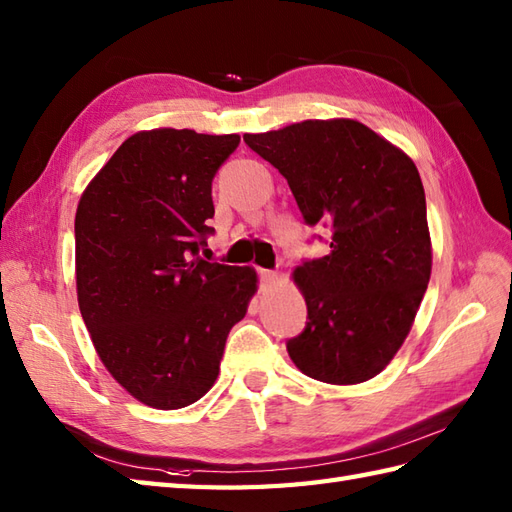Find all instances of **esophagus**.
<instances>
[{"label": "esophagus", "instance_id": "esophagus-1", "mask_svg": "<svg viewBox=\"0 0 512 512\" xmlns=\"http://www.w3.org/2000/svg\"><path fill=\"white\" fill-rule=\"evenodd\" d=\"M258 276H260V282H263V285H274V282H276V274H274V271H269V269H258Z\"/></svg>", "mask_w": 512, "mask_h": 512}]
</instances>
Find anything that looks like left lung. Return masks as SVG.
<instances>
[{"mask_svg": "<svg viewBox=\"0 0 512 512\" xmlns=\"http://www.w3.org/2000/svg\"><path fill=\"white\" fill-rule=\"evenodd\" d=\"M243 140L287 179L306 223L331 227V252L293 271L309 322L287 342L289 357L324 383L377 377L410 333L431 276L416 164L348 118L304 120Z\"/></svg>", "mask_w": 512, "mask_h": 512, "instance_id": "left-lung-1", "label": "left lung"}]
</instances>
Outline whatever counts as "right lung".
I'll use <instances>...</instances> for the list:
<instances>
[{"label":"right lung","mask_w":512,"mask_h":512,"mask_svg":"<svg viewBox=\"0 0 512 512\" xmlns=\"http://www.w3.org/2000/svg\"><path fill=\"white\" fill-rule=\"evenodd\" d=\"M241 138L190 129L131 135L78 201L76 293L100 361L155 410L199 401L256 293L252 267L199 258L212 179Z\"/></svg>","instance_id":"1"}]
</instances>
